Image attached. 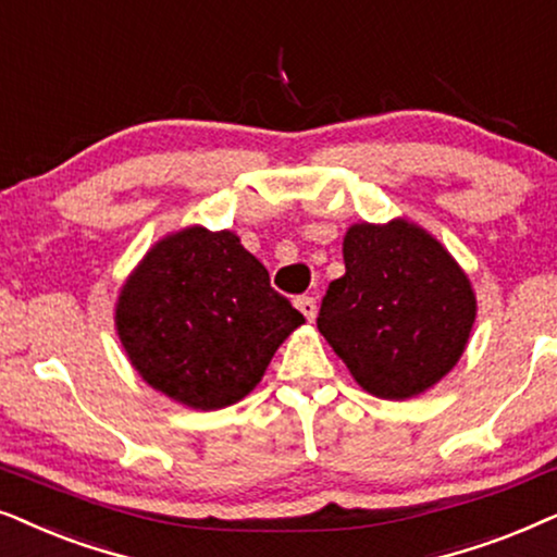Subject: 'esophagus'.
<instances>
[{
	"instance_id": "34e87169",
	"label": "esophagus",
	"mask_w": 557,
	"mask_h": 557,
	"mask_svg": "<svg viewBox=\"0 0 557 557\" xmlns=\"http://www.w3.org/2000/svg\"><path fill=\"white\" fill-rule=\"evenodd\" d=\"M295 308H298L300 313L308 318V321H313L315 313H318L315 298H310V295H300V298H295Z\"/></svg>"
}]
</instances>
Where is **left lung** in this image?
I'll return each mask as SVG.
<instances>
[{
    "mask_svg": "<svg viewBox=\"0 0 557 557\" xmlns=\"http://www.w3.org/2000/svg\"><path fill=\"white\" fill-rule=\"evenodd\" d=\"M344 277L333 280L318 331L354 380L384 399L441 382L461 359L476 298L454 257L420 226L356 224L344 236Z\"/></svg>",
    "mask_w": 557,
    "mask_h": 557,
    "instance_id": "1",
    "label": "left lung"
}]
</instances>
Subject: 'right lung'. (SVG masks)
Returning a JSON list of instances; mask_svg holds the SVG:
<instances>
[{
    "label": "right lung",
    "instance_id": "1",
    "mask_svg": "<svg viewBox=\"0 0 557 557\" xmlns=\"http://www.w3.org/2000/svg\"><path fill=\"white\" fill-rule=\"evenodd\" d=\"M306 323L232 232L183 228L122 287L116 331L150 387L196 410L239 403Z\"/></svg>",
    "mask_w": 557,
    "mask_h": 557
}]
</instances>
